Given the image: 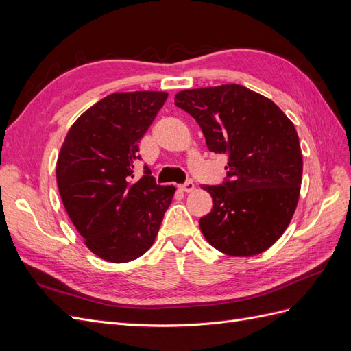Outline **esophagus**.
<instances>
[{"instance_id": "34e87169", "label": "esophagus", "mask_w": 351, "mask_h": 351, "mask_svg": "<svg viewBox=\"0 0 351 351\" xmlns=\"http://www.w3.org/2000/svg\"><path fill=\"white\" fill-rule=\"evenodd\" d=\"M178 189L182 190V192L189 193V192H192V190L195 189V183H193V182H186L184 184H180V186H178Z\"/></svg>"}]
</instances>
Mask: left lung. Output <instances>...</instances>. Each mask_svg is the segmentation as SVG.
<instances>
[{
	"instance_id": "obj_1",
	"label": "left lung",
	"mask_w": 351,
	"mask_h": 351,
	"mask_svg": "<svg viewBox=\"0 0 351 351\" xmlns=\"http://www.w3.org/2000/svg\"><path fill=\"white\" fill-rule=\"evenodd\" d=\"M176 107L196 120L210 152L226 154L227 177L204 184L212 209L199 219L217 250L253 256L269 249L299 202L303 159L294 124L271 99L241 84L182 90Z\"/></svg>"
}]
</instances>
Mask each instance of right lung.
<instances>
[{"label":"right lung","mask_w":351,"mask_h":351,"mask_svg":"<svg viewBox=\"0 0 351 351\" xmlns=\"http://www.w3.org/2000/svg\"><path fill=\"white\" fill-rule=\"evenodd\" d=\"M167 92L111 93L71 125L57 161L62 204L84 244L114 263L130 262L152 246L173 186L156 184L147 165L134 177L139 142Z\"/></svg>","instance_id":"right-lung-1"}]
</instances>
